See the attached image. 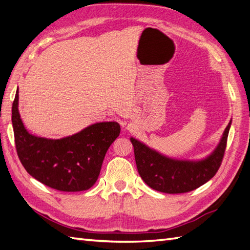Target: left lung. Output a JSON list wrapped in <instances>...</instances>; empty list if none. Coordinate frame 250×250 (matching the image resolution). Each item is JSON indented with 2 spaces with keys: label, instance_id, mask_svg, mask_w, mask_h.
Returning a JSON list of instances; mask_svg holds the SVG:
<instances>
[{
  "label": "left lung",
  "instance_id": "left-lung-1",
  "mask_svg": "<svg viewBox=\"0 0 250 250\" xmlns=\"http://www.w3.org/2000/svg\"><path fill=\"white\" fill-rule=\"evenodd\" d=\"M231 120L224 131L220 144L202 161H178L159 154L131 137L137 170L143 181L152 189L164 193H186L212 178L222 164L226 150Z\"/></svg>",
  "mask_w": 250,
  "mask_h": 250
}]
</instances>
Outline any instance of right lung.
Listing matches in <instances>:
<instances>
[{
	"label": "right lung",
	"mask_w": 250,
	"mask_h": 250,
	"mask_svg": "<svg viewBox=\"0 0 250 250\" xmlns=\"http://www.w3.org/2000/svg\"><path fill=\"white\" fill-rule=\"evenodd\" d=\"M18 102L17 91L11 121L17 153L25 170L37 181L59 191L91 188L99 176L107 149L119 136V124L98 123L61 139L37 137L24 127Z\"/></svg>",
	"instance_id": "right-lung-1"
}]
</instances>
